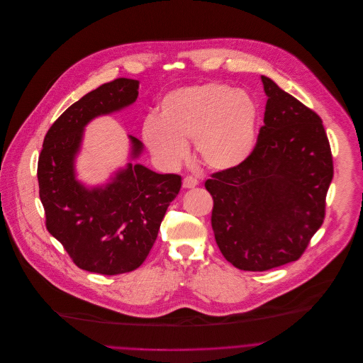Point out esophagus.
<instances>
[{
    "mask_svg": "<svg viewBox=\"0 0 363 363\" xmlns=\"http://www.w3.org/2000/svg\"><path fill=\"white\" fill-rule=\"evenodd\" d=\"M199 184V180L196 177H191V176H187L183 179V187L184 189H193Z\"/></svg>",
    "mask_w": 363,
    "mask_h": 363,
    "instance_id": "1",
    "label": "esophagus"
}]
</instances>
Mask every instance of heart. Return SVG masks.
Instances as JSON below:
<instances>
[{
  "instance_id": "obj_1",
  "label": "heart",
  "mask_w": 363,
  "mask_h": 363,
  "mask_svg": "<svg viewBox=\"0 0 363 363\" xmlns=\"http://www.w3.org/2000/svg\"><path fill=\"white\" fill-rule=\"evenodd\" d=\"M256 100L229 84L207 83L180 89L162 103L160 118L143 124V140L167 169L179 167L194 141L197 159L208 169L229 170L242 164L257 140Z\"/></svg>"
}]
</instances>
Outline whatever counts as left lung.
<instances>
[{
    "instance_id": "obj_1",
    "label": "left lung",
    "mask_w": 363,
    "mask_h": 363,
    "mask_svg": "<svg viewBox=\"0 0 363 363\" xmlns=\"http://www.w3.org/2000/svg\"><path fill=\"white\" fill-rule=\"evenodd\" d=\"M267 96L252 155L213 173L211 228L235 267L264 272L298 260L325 219L333 177L329 140L320 117L262 76Z\"/></svg>"
}]
</instances>
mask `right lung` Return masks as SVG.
I'll use <instances>...</instances> for the list:
<instances>
[{"instance_id":"add662e5","label":"right lung","mask_w":363,"mask_h":363,"mask_svg":"<svg viewBox=\"0 0 363 363\" xmlns=\"http://www.w3.org/2000/svg\"><path fill=\"white\" fill-rule=\"evenodd\" d=\"M138 82L117 79L71 104L50 127L37 177L47 230L80 269L106 276L135 270L150 253L167 207L182 187L179 174H159L128 163L110 183L87 189L74 160L84 127L137 100ZM131 159L143 144L130 135Z\"/></svg>"}]
</instances>
